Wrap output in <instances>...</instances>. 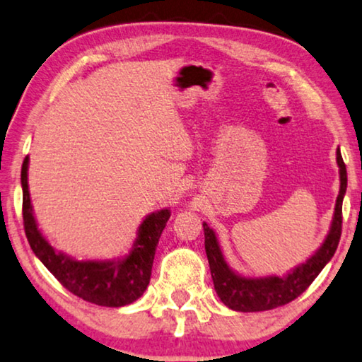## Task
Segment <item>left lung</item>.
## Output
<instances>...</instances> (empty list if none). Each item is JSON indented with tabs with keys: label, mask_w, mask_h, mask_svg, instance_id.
<instances>
[{
	"label": "left lung",
	"mask_w": 362,
	"mask_h": 362,
	"mask_svg": "<svg viewBox=\"0 0 362 362\" xmlns=\"http://www.w3.org/2000/svg\"><path fill=\"white\" fill-rule=\"evenodd\" d=\"M336 160L339 165V195L336 198L334 218L329 234L325 239L322 247L308 259L307 262L298 266L285 277H262L247 279L234 274L223 257L216 234L206 223H203L205 231V251L210 264V271L215 284V290L221 302L228 308L236 312H264L282 305H287L302 295L310 287L322 269L327 266L329 259L338 247L341 238V225H343V197L348 185L346 165L341 157L339 149L336 151Z\"/></svg>",
	"instance_id": "1"
}]
</instances>
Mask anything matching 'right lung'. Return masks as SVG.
<instances>
[{
    "instance_id": "right-lung-1",
    "label": "right lung",
    "mask_w": 362,
    "mask_h": 362,
    "mask_svg": "<svg viewBox=\"0 0 362 362\" xmlns=\"http://www.w3.org/2000/svg\"><path fill=\"white\" fill-rule=\"evenodd\" d=\"M26 157L21 169L24 231L33 252L69 292L101 307H124L144 293L151 281L157 243L170 211L152 213L141 223L132 251L123 261H75L55 252L35 225L28 188Z\"/></svg>"
}]
</instances>
